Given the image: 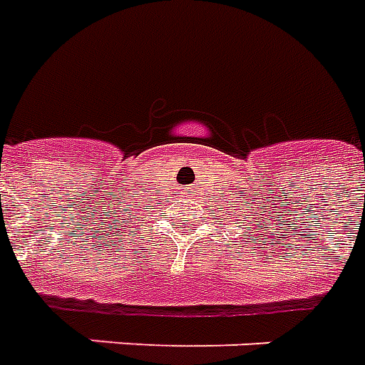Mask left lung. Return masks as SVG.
I'll return each instance as SVG.
<instances>
[{"mask_svg": "<svg viewBox=\"0 0 365 365\" xmlns=\"http://www.w3.org/2000/svg\"><path fill=\"white\" fill-rule=\"evenodd\" d=\"M245 219H246V217H245Z\"/></svg>", "mask_w": 365, "mask_h": 365, "instance_id": "obj_1", "label": "left lung"}]
</instances>
